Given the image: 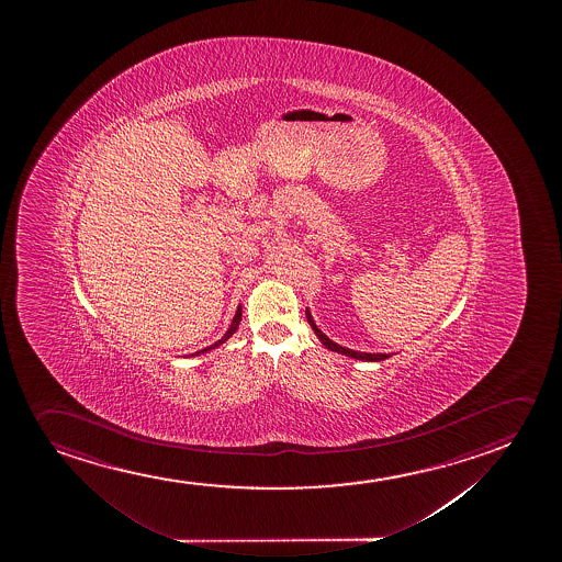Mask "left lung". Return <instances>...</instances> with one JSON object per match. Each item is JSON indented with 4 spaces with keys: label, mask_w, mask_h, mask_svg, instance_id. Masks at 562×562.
I'll list each match as a JSON object with an SVG mask.
<instances>
[{
    "label": "left lung",
    "mask_w": 562,
    "mask_h": 562,
    "mask_svg": "<svg viewBox=\"0 0 562 562\" xmlns=\"http://www.w3.org/2000/svg\"><path fill=\"white\" fill-rule=\"evenodd\" d=\"M306 317L307 323L312 325V329H314L317 338L322 340L323 345H325V348H329V350H333V352L345 353V356H348V358L363 361H382L386 360V358H390V353L356 352V350H350V348H345V346L337 345V342H333V340H330L327 335H323L322 330H319V327L315 325L314 317H312V314H310V310H306Z\"/></svg>",
    "instance_id": "1"
}]
</instances>
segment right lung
<instances>
[{
    "label": "right lung",
    "mask_w": 562,
    "mask_h": 562,
    "mask_svg": "<svg viewBox=\"0 0 562 562\" xmlns=\"http://www.w3.org/2000/svg\"><path fill=\"white\" fill-rule=\"evenodd\" d=\"M240 315H243V310H240V306H239V307H237V312H235V317H233L232 327H229V329H227V333H225L224 337L220 338V340H217L216 345L209 346V348H204V350H201V352L191 353V356H199V353L209 352V350H214V348H217V346L224 345L225 340H227V338L232 337L233 333H235V330H237V327H239Z\"/></svg>",
    "instance_id": "1"
}]
</instances>
